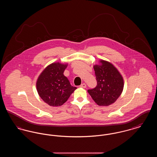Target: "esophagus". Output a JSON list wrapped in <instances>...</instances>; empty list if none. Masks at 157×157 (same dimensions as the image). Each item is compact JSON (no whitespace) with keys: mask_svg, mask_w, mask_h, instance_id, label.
Listing matches in <instances>:
<instances>
[{"mask_svg":"<svg viewBox=\"0 0 157 157\" xmlns=\"http://www.w3.org/2000/svg\"><path fill=\"white\" fill-rule=\"evenodd\" d=\"M80 87L83 88H86V85L85 83H83L80 85Z\"/></svg>","mask_w":157,"mask_h":157,"instance_id":"34e87169","label":"esophagus"}]
</instances>
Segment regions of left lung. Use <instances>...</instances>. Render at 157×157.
Listing matches in <instances>:
<instances>
[{
    "label": "left lung",
    "instance_id": "8db88e82",
    "mask_svg": "<svg viewBox=\"0 0 157 157\" xmlns=\"http://www.w3.org/2000/svg\"><path fill=\"white\" fill-rule=\"evenodd\" d=\"M97 86L88 90L93 100L99 106H109L120 97L124 89V79L111 63L101 60L94 66Z\"/></svg>",
    "mask_w": 157,
    "mask_h": 157
}]
</instances>
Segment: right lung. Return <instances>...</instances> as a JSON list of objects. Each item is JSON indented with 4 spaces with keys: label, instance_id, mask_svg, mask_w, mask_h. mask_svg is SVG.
<instances>
[{
    "label": "right lung",
    "instance_id": "add662e5",
    "mask_svg": "<svg viewBox=\"0 0 157 157\" xmlns=\"http://www.w3.org/2000/svg\"><path fill=\"white\" fill-rule=\"evenodd\" d=\"M67 66V63H52L45 68L37 78V93L50 106L62 105L76 89L71 86L68 79L63 75Z\"/></svg>",
    "mask_w": 157,
    "mask_h": 157
}]
</instances>
